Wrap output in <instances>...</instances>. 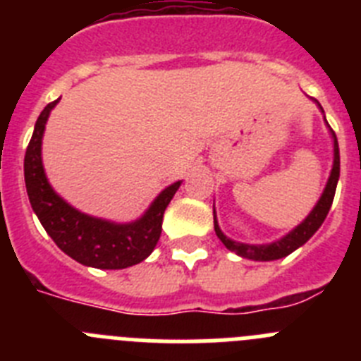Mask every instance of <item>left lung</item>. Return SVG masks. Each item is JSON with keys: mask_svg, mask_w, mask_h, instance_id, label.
<instances>
[{"mask_svg": "<svg viewBox=\"0 0 361 361\" xmlns=\"http://www.w3.org/2000/svg\"><path fill=\"white\" fill-rule=\"evenodd\" d=\"M318 106H320V104H318ZM325 123H327V121H325ZM327 126H329V124H327ZM331 135H333V141H334V161H333V170H331L329 180H327V184H325L324 193H322L317 206H314L312 212L307 215V219H305L302 224L296 226L291 233H288L286 237L280 238V240L271 242V244H257V245L242 244V242L231 240V238H228L224 233L220 231L219 222H216L215 208H213V224H215L216 237L222 240V244H224L229 251L237 253L238 257L242 258H250V260H262V262H267V260H279V258L288 257V255H291L293 251L298 250L300 245H304L305 242H307L309 238L318 231V228L324 224L325 216H327V213H329L331 204H333V199H334V191H336L338 177H340V149H338L336 133L331 130Z\"/></svg>", "mask_w": 361, "mask_h": 361, "instance_id": "8db88e82", "label": "left lung"}]
</instances>
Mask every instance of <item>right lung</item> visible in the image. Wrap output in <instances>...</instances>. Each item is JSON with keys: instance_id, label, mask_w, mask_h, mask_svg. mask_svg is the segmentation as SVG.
<instances>
[{"instance_id": "right-lung-1", "label": "right lung", "mask_w": 361, "mask_h": 361, "mask_svg": "<svg viewBox=\"0 0 361 361\" xmlns=\"http://www.w3.org/2000/svg\"><path fill=\"white\" fill-rule=\"evenodd\" d=\"M57 103L59 99L41 111L25 153V184L32 209L57 247L82 266L124 269L142 262L157 245L164 209L173 199L180 180L162 190L145 215L128 224L95 219L72 208L52 190L41 161L44 124Z\"/></svg>"}]
</instances>
